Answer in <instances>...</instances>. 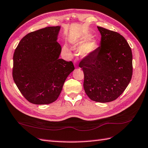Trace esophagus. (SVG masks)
Listing matches in <instances>:
<instances>
[{
  "label": "esophagus",
  "mask_w": 148,
  "mask_h": 148,
  "mask_svg": "<svg viewBox=\"0 0 148 148\" xmlns=\"http://www.w3.org/2000/svg\"><path fill=\"white\" fill-rule=\"evenodd\" d=\"M74 65H75V68H77V67H78V66H77V64H75Z\"/></svg>",
  "instance_id": "1"
}]
</instances>
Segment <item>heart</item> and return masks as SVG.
Masks as SVG:
<instances>
[{"label": "heart", "mask_w": 148, "mask_h": 148, "mask_svg": "<svg viewBox=\"0 0 148 148\" xmlns=\"http://www.w3.org/2000/svg\"><path fill=\"white\" fill-rule=\"evenodd\" d=\"M91 35L89 33L84 34L73 42V46L75 49L79 50V53L82 57H86L90 56L97 49V43L93 40H91ZM64 50L67 51L66 47H64Z\"/></svg>", "instance_id": "b5f03b06"}]
</instances>
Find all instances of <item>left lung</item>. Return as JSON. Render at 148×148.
Returning <instances> with one entry per match:
<instances>
[{
	"mask_svg": "<svg viewBox=\"0 0 148 148\" xmlns=\"http://www.w3.org/2000/svg\"><path fill=\"white\" fill-rule=\"evenodd\" d=\"M100 46L82 58L83 86L91 100L106 103L115 100L125 91L132 75V50L119 33L98 26Z\"/></svg>",
	"mask_w": 148,
	"mask_h": 148,
	"instance_id": "8db88e82",
	"label": "left lung"
}]
</instances>
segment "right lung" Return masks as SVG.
<instances>
[{"mask_svg": "<svg viewBox=\"0 0 148 148\" xmlns=\"http://www.w3.org/2000/svg\"><path fill=\"white\" fill-rule=\"evenodd\" d=\"M60 26H49L24 36L13 56L12 77L27 101L36 105L57 100L68 75L74 70L71 61L59 58L57 36Z\"/></svg>", "mask_w": 148, "mask_h": 148, "instance_id": "right-lung-1", "label": "right lung"}]
</instances>
